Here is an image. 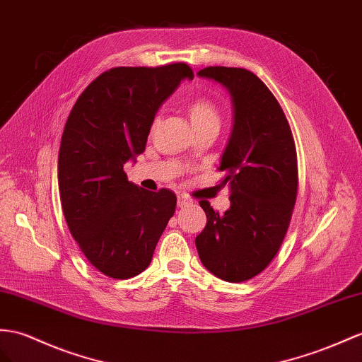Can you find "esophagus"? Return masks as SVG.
<instances>
[{
  "instance_id": "34e87169",
  "label": "esophagus",
  "mask_w": 362,
  "mask_h": 362,
  "mask_svg": "<svg viewBox=\"0 0 362 362\" xmlns=\"http://www.w3.org/2000/svg\"><path fill=\"white\" fill-rule=\"evenodd\" d=\"M192 200L188 197V196H185V194H180V196L177 197V205L180 206V208H183V206H187V205H189Z\"/></svg>"
}]
</instances>
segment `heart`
<instances>
[{
    "label": "heart",
    "instance_id": "heart-1",
    "mask_svg": "<svg viewBox=\"0 0 362 362\" xmlns=\"http://www.w3.org/2000/svg\"><path fill=\"white\" fill-rule=\"evenodd\" d=\"M189 117L192 125L205 122H218V113L216 105L206 99H199L189 107Z\"/></svg>",
    "mask_w": 362,
    "mask_h": 362
}]
</instances>
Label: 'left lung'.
Wrapping results in <instances>:
<instances>
[{"instance_id": "left-lung-1", "label": "left lung", "mask_w": 362, "mask_h": 362, "mask_svg": "<svg viewBox=\"0 0 362 362\" xmlns=\"http://www.w3.org/2000/svg\"><path fill=\"white\" fill-rule=\"evenodd\" d=\"M197 75L229 93L234 122L218 166L230 206L218 214L200 202L206 226L196 246L211 274L242 283L272 262L291 223L298 189L295 142L280 104L252 71L208 67Z\"/></svg>"}]
</instances>
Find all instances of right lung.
I'll list each match as a JSON object with an SVG mask.
<instances>
[{"mask_svg":"<svg viewBox=\"0 0 362 362\" xmlns=\"http://www.w3.org/2000/svg\"><path fill=\"white\" fill-rule=\"evenodd\" d=\"M192 78L182 62L116 67L93 81L70 111L58 157L61 205L81 251L107 276L144 272L174 214V192L128 182L124 165L145 151L160 105Z\"/></svg>","mask_w":362,"mask_h":362,"instance_id":"add662e5","label":"right lung"}]
</instances>
